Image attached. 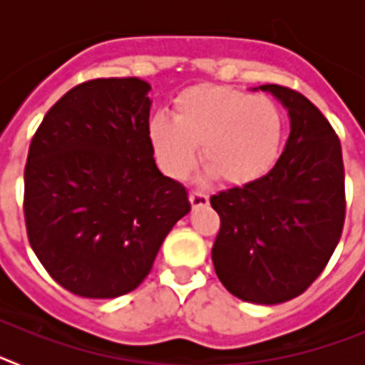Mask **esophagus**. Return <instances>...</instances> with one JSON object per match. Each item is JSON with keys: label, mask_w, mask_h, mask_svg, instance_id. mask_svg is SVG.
Returning a JSON list of instances; mask_svg holds the SVG:
<instances>
[{"label": "esophagus", "mask_w": 365, "mask_h": 365, "mask_svg": "<svg viewBox=\"0 0 365 365\" xmlns=\"http://www.w3.org/2000/svg\"><path fill=\"white\" fill-rule=\"evenodd\" d=\"M190 205H192L193 210H197V208H205V206H208V202H210V199L206 197L205 193H197V192H192L190 193Z\"/></svg>", "instance_id": "esophagus-1"}]
</instances>
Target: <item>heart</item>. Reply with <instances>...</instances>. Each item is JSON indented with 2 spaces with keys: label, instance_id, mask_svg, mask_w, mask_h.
I'll return each instance as SVG.
<instances>
[{
  "label": "heart",
  "instance_id": "heart-1",
  "mask_svg": "<svg viewBox=\"0 0 365 365\" xmlns=\"http://www.w3.org/2000/svg\"><path fill=\"white\" fill-rule=\"evenodd\" d=\"M285 135L282 109L265 95H248L230 86L201 83L173 100V118L157 113L148 138L159 168L172 179H185L197 164L205 177L227 185H252L278 160Z\"/></svg>",
  "mask_w": 365,
  "mask_h": 365
}]
</instances>
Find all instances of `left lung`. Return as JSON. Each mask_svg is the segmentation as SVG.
Here are the masks:
<instances>
[{
  "mask_svg": "<svg viewBox=\"0 0 365 365\" xmlns=\"http://www.w3.org/2000/svg\"><path fill=\"white\" fill-rule=\"evenodd\" d=\"M257 89L282 102L291 133L265 177L210 197L221 217L212 261L235 298L276 305L302 294L340 241L344 160L336 133L311 100L276 83Z\"/></svg>",
  "mask_w": 365,
  "mask_h": 365,
  "instance_id": "obj_1",
  "label": "left lung"
}]
</instances>
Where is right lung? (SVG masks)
I'll list each match as a JSON object with an SVG mask.
<instances>
[{"mask_svg":"<svg viewBox=\"0 0 365 365\" xmlns=\"http://www.w3.org/2000/svg\"><path fill=\"white\" fill-rule=\"evenodd\" d=\"M151 86L96 78L47 111L29 148V243L56 283L83 298H118L150 274L188 193L155 164Z\"/></svg>","mask_w":365,"mask_h":365,"instance_id":"1","label":"right lung"}]
</instances>
